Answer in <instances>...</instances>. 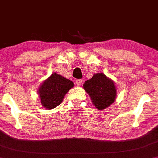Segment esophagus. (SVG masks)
Returning <instances> with one entry per match:
<instances>
[{
  "label": "esophagus",
  "mask_w": 158,
  "mask_h": 158,
  "mask_svg": "<svg viewBox=\"0 0 158 158\" xmlns=\"http://www.w3.org/2000/svg\"><path fill=\"white\" fill-rule=\"evenodd\" d=\"M81 83H82V80H81V79H77V80H76V85H78V86H79V85H81Z\"/></svg>",
  "instance_id": "1"
}]
</instances>
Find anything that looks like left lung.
I'll return each mask as SVG.
<instances>
[{
  "label": "left lung",
  "instance_id": "1",
  "mask_svg": "<svg viewBox=\"0 0 158 158\" xmlns=\"http://www.w3.org/2000/svg\"><path fill=\"white\" fill-rule=\"evenodd\" d=\"M83 87L98 110L105 109L116 99L117 91L114 81L103 73L94 74L91 79L85 81Z\"/></svg>",
  "mask_w": 158,
  "mask_h": 158
}]
</instances>
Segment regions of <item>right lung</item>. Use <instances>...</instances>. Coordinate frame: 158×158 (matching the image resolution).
<instances>
[{"instance_id":"add662e5","label":"right lung","mask_w":158,"mask_h":158,"mask_svg":"<svg viewBox=\"0 0 158 158\" xmlns=\"http://www.w3.org/2000/svg\"><path fill=\"white\" fill-rule=\"evenodd\" d=\"M73 85L72 81L53 73L40 86L39 94L41 105L48 109L56 108L62 102L64 95Z\"/></svg>"}]
</instances>
